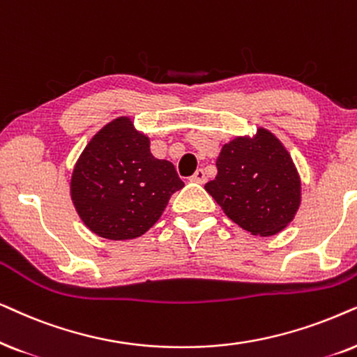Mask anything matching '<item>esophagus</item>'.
<instances>
[{"label":"esophagus","mask_w":357,"mask_h":357,"mask_svg":"<svg viewBox=\"0 0 357 357\" xmlns=\"http://www.w3.org/2000/svg\"><path fill=\"white\" fill-rule=\"evenodd\" d=\"M191 181L197 183V184H204L206 183V171L204 169H197L196 173L191 176Z\"/></svg>","instance_id":"esophagus-1"}]
</instances>
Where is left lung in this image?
Returning <instances> with one entry per match:
<instances>
[{
  "mask_svg": "<svg viewBox=\"0 0 357 357\" xmlns=\"http://www.w3.org/2000/svg\"><path fill=\"white\" fill-rule=\"evenodd\" d=\"M217 176L206 184L225 215L251 235L279 234L301 206V178L284 145L266 129L222 146Z\"/></svg>",
  "mask_w": 357,
  "mask_h": 357,
  "instance_id": "8db88e82",
  "label": "left lung"
}]
</instances>
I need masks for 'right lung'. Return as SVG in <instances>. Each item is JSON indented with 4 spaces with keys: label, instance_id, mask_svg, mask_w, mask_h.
Segmentation results:
<instances>
[{
    "label": "right lung",
    "instance_id": "1",
    "mask_svg": "<svg viewBox=\"0 0 357 357\" xmlns=\"http://www.w3.org/2000/svg\"><path fill=\"white\" fill-rule=\"evenodd\" d=\"M184 188L173 163L150 153L149 137L129 117L104 126L71 174V201L93 234L132 240L158 222L169 197Z\"/></svg>",
    "mask_w": 357,
    "mask_h": 357
}]
</instances>
